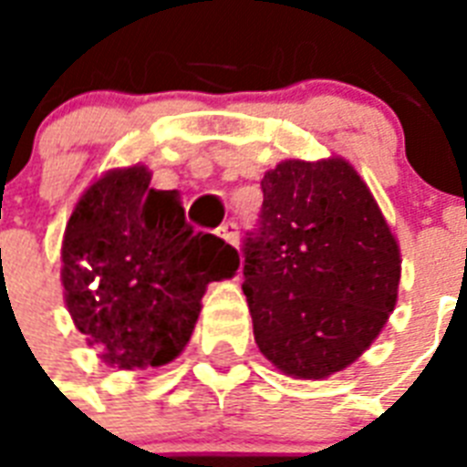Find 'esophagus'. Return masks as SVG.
Wrapping results in <instances>:
<instances>
[{
	"label": "esophagus",
	"mask_w": 467,
	"mask_h": 467,
	"mask_svg": "<svg viewBox=\"0 0 467 467\" xmlns=\"http://www.w3.org/2000/svg\"><path fill=\"white\" fill-rule=\"evenodd\" d=\"M218 234L225 242H230L233 247H237V242H240V230H237V223H233V220L223 223V225L218 227Z\"/></svg>",
	"instance_id": "1"
}]
</instances>
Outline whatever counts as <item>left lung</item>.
I'll return each instance as SVG.
<instances>
[{
  "label": "left lung",
  "mask_w": 467,
  "mask_h": 467,
  "mask_svg": "<svg viewBox=\"0 0 467 467\" xmlns=\"http://www.w3.org/2000/svg\"><path fill=\"white\" fill-rule=\"evenodd\" d=\"M262 191L259 220L242 244L256 347L293 378L332 376L390 317L398 242L344 160L281 161Z\"/></svg>",
  "instance_id": "8db88e82"
}]
</instances>
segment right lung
I'll list each match as a JSON object with an SVG mask.
<instances>
[{
  "label": "right lung",
  "instance_id": "add662e5",
  "mask_svg": "<svg viewBox=\"0 0 467 467\" xmlns=\"http://www.w3.org/2000/svg\"><path fill=\"white\" fill-rule=\"evenodd\" d=\"M237 266V249L196 233L179 193L152 189L140 164L91 183L62 240L69 315L119 368L164 366L182 354L205 285Z\"/></svg>",
  "mask_w": 467,
  "mask_h": 467
}]
</instances>
